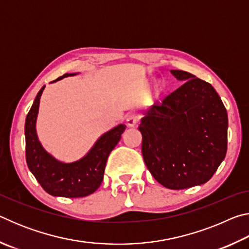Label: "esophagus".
<instances>
[{
	"label": "esophagus",
	"mask_w": 249,
	"mask_h": 249,
	"mask_svg": "<svg viewBox=\"0 0 249 249\" xmlns=\"http://www.w3.org/2000/svg\"><path fill=\"white\" fill-rule=\"evenodd\" d=\"M140 121V115L136 114V113H129V114L126 116V123L129 126V127H133V126L136 125Z\"/></svg>",
	"instance_id": "1"
}]
</instances>
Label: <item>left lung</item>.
Masks as SVG:
<instances>
[{
    "mask_svg": "<svg viewBox=\"0 0 249 249\" xmlns=\"http://www.w3.org/2000/svg\"><path fill=\"white\" fill-rule=\"evenodd\" d=\"M170 72L184 83L145 112L138 129L151 176L163 187L182 190L215 174L226 155L229 119L210 83L187 71Z\"/></svg>",
    "mask_w": 249,
    "mask_h": 249,
    "instance_id": "obj_1",
    "label": "left lung"
}]
</instances>
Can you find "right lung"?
<instances>
[{
	"label": "right lung",
	"instance_id": "1",
	"mask_svg": "<svg viewBox=\"0 0 249 249\" xmlns=\"http://www.w3.org/2000/svg\"><path fill=\"white\" fill-rule=\"evenodd\" d=\"M75 74L77 73H66L53 82ZM45 87L37 93L25 121L27 166L44 190L49 195L64 197L87 196L98 190L102 183L108 155L120 142L126 126L120 124L103 134L95 142L89 153L77 161L70 163L59 161L44 149L36 133L40 96Z\"/></svg>",
	"mask_w": 249,
	"mask_h": 249
}]
</instances>
